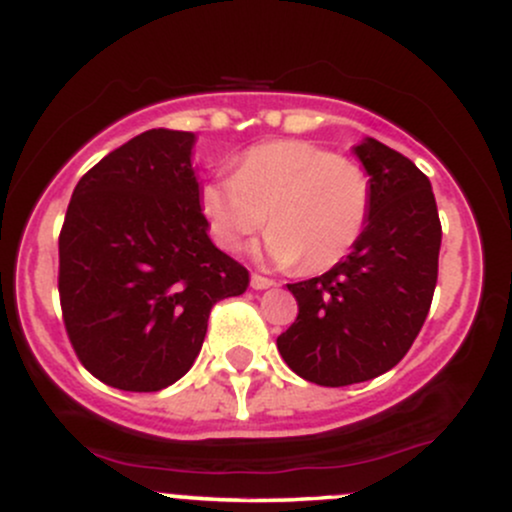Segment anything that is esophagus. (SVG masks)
Segmentation results:
<instances>
[{"mask_svg":"<svg viewBox=\"0 0 512 512\" xmlns=\"http://www.w3.org/2000/svg\"><path fill=\"white\" fill-rule=\"evenodd\" d=\"M250 286L255 291H264V289H272L274 281L267 279V276H262V274H252L250 276Z\"/></svg>","mask_w":512,"mask_h":512,"instance_id":"obj_1","label":"esophagus"}]
</instances>
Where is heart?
Segmentation results:
<instances>
[{"mask_svg":"<svg viewBox=\"0 0 512 512\" xmlns=\"http://www.w3.org/2000/svg\"><path fill=\"white\" fill-rule=\"evenodd\" d=\"M370 204L373 187L361 163L301 139L250 146L233 178L199 190V209L223 250H238L267 219L272 231L262 255L279 267L301 262L303 272H325L354 250Z\"/></svg>","mask_w":512,"mask_h":512,"instance_id":"1","label":"heart"}]
</instances>
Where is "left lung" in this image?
<instances>
[{
	"mask_svg": "<svg viewBox=\"0 0 512 512\" xmlns=\"http://www.w3.org/2000/svg\"><path fill=\"white\" fill-rule=\"evenodd\" d=\"M351 151L373 187L368 226L330 272L289 284L298 317L276 339L293 373L325 387L402 361L431 308L443 236L431 180L407 156L373 137Z\"/></svg>",
	"mask_w": 512,
	"mask_h": 512,
	"instance_id": "obj_1",
	"label": "left lung"
}]
</instances>
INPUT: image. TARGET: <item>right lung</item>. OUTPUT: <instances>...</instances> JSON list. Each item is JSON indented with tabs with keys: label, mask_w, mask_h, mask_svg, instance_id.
Masks as SVG:
<instances>
[{
	"label": "right lung",
	"mask_w": 512,
	"mask_h": 512,
	"mask_svg": "<svg viewBox=\"0 0 512 512\" xmlns=\"http://www.w3.org/2000/svg\"><path fill=\"white\" fill-rule=\"evenodd\" d=\"M197 137L149 129L101 158L60 233V301L76 356L125 392L173 385L199 356L209 313L250 274L211 243L192 168Z\"/></svg>",
	"instance_id": "1"
}]
</instances>
